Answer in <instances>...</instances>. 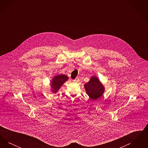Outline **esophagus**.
<instances>
[{
	"mask_svg": "<svg viewBox=\"0 0 148 148\" xmlns=\"http://www.w3.org/2000/svg\"><path fill=\"white\" fill-rule=\"evenodd\" d=\"M79 77H76L75 78V79H74V82H79Z\"/></svg>",
	"mask_w": 148,
	"mask_h": 148,
	"instance_id": "34e87169",
	"label": "esophagus"
}]
</instances>
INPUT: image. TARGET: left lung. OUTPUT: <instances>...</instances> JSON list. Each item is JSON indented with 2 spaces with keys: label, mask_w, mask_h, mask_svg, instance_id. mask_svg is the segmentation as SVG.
<instances>
[{
  "label": "left lung",
  "mask_w": 148,
  "mask_h": 148,
  "mask_svg": "<svg viewBox=\"0 0 148 148\" xmlns=\"http://www.w3.org/2000/svg\"><path fill=\"white\" fill-rule=\"evenodd\" d=\"M84 87L87 94L93 100L98 99L104 91L103 85L96 77H92L90 81L84 85Z\"/></svg>",
  "instance_id": "8db88e82"
}]
</instances>
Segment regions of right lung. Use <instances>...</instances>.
<instances>
[{
	"instance_id": "obj_1",
	"label": "right lung",
	"mask_w": 148,
	"mask_h": 148,
	"mask_svg": "<svg viewBox=\"0 0 148 148\" xmlns=\"http://www.w3.org/2000/svg\"><path fill=\"white\" fill-rule=\"evenodd\" d=\"M68 77L65 75H56L53 79L51 86L53 88V92H56L60 88V86L63 84L64 83L67 81Z\"/></svg>"
}]
</instances>
